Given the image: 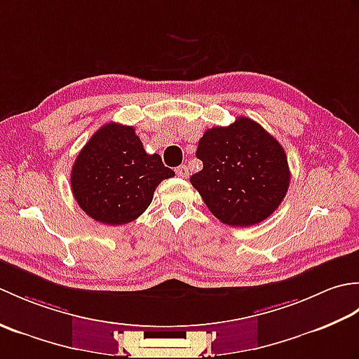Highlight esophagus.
<instances>
[{"mask_svg":"<svg viewBox=\"0 0 359 359\" xmlns=\"http://www.w3.org/2000/svg\"><path fill=\"white\" fill-rule=\"evenodd\" d=\"M175 172H177L179 177H182V179H187L188 175H189V172H188V166H185V165L179 166V168H177V171H175Z\"/></svg>","mask_w":359,"mask_h":359,"instance_id":"34e87169","label":"esophagus"}]
</instances>
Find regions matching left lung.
Wrapping results in <instances>:
<instances>
[{"instance_id": "obj_1", "label": "left lung", "mask_w": 359, "mask_h": 359, "mask_svg": "<svg viewBox=\"0 0 359 359\" xmlns=\"http://www.w3.org/2000/svg\"><path fill=\"white\" fill-rule=\"evenodd\" d=\"M196 157L203 168L189 182L225 225L261 224L284 201L290 185L285 151L248 117L207 129Z\"/></svg>"}]
</instances>
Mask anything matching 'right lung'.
I'll return each mask as SVG.
<instances>
[{
  "label": "right lung",
  "mask_w": 359,
  "mask_h": 359,
  "mask_svg": "<svg viewBox=\"0 0 359 359\" xmlns=\"http://www.w3.org/2000/svg\"><path fill=\"white\" fill-rule=\"evenodd\" d=\"M174 171L148 154L133 126L106 123L79 152L71 187L80 208L97 222L123 225L144 212L160 182Z\"/></svg>",
  "instance_id": "1"
}]
</instances>
